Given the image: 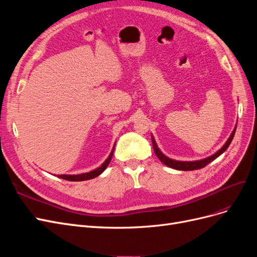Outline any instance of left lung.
Segmentation results:
<instances>
[{
    "label": "left lung",
    "instance_id": "1",
    "mask_svg": "<svg viewBox=\"0 0 257 257\" xmlns=\"http://www.w3.org/2000/svg\"><path fill=\"white\" fill-rule=\"evenodd\" d=\"M236 127H237V125L235 126L234 131L231 132V134H230L229 138L227 139V142L224 144V146L221 148V149L219 151H216L214 154H212L211 157H208V158H206L204 160L193 161V162H184V161H176V160L169 159V158L166 157L165 154L162 153V151L159 149L157 143H155L154 137L151 136L152 145H153V150H154L155 154H157V157L159 158V160L163 163V164H165L166 166H168L170 168H174V169H177V170H195V169H200V168L207 166L210 162L214 161L216 158H219L223 152L226 151V149L229 147V145H230V143L232 141V138H234V136H235Z\"/></svg>",
    "mask_w": 257,
    "mask_h": 257
}]
</instances>
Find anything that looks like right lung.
<instances>
[{
	"mask_svg": "<svg viewBox=\"0 0 257 257\" xmlns=\"http://www.w3.org/2000/svg\"><path fill=\"white\" fill-rule=\"evenodd\" d=\"M114 146H115V144H114ZM114 146L112 148V151L109 154V157L106 159V161L99 167L91 170V172H89V173L79 174V175H59L58 177L61 179H64V180H68V181H84V180H90V179H93V178L99 176L107 168V166L109 165V163L112 158V154H113Z\"/></svg>",
	"mask_w": 257,
	"mask_h": 257,
	"instance_id": "obj_1",
	"label": "right lung"
}]
</instances>
